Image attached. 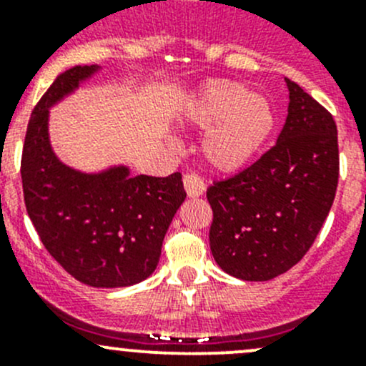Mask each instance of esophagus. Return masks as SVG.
Returning a JSON list of instances; mask_svg holds the SVG:
<instances>
[{"label": "esophagus", "instance_id": "1", "mask_svg": "<svg viewBox=\"0 0 366 366\" xmlns=\"http://www.w3.org/2000/svg\"><path fill=\"white\" fill-rule=\"evenodd\" d=\"M184 189H186L187 197L197 198L205 193V182L197 175V173H186L184 175Z\"/></svg>", "mask_w": 366, "mask_h": 366}]
</instances>
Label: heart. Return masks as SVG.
I'll list each match as a JSON object with an SVG mask.
<instances>
[{
	"label": "heart",
	"instance_id": "heart-1",
	"mask_svg": "<svg viewBox=\"0 0 366 366\" xmlns=\"http://www.w3.org/2000/svg\"><path fill=\"white\" fill-rule=\"evenodd\" d=\"M182 120L205 129L200 152L207 164L221 173L246 168L271 138L276 125L272 104L235 81H210L194 94Z\"/></svg>",
	"mask_w": 366,
	"mask_h": 366
}]
</instances>
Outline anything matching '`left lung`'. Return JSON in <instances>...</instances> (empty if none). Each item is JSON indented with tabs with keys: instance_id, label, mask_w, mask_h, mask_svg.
<instances>
[{
	"instance_id": "8db88e82",
	"label": "left lung",
	"mask_w": 366,
	"mask_h": 366,
	"mask_svg": "<svg viewBox=\"0 0 366 366\" xmlns=\"http://www.w3.org/2000/svg\"><path fill=\"white\" fill-rule=\"evenodd\" d=\"M274 147L252 166L207 189L216 264L246 282L289 271L312 248L338 186L337 124L297 83Z\"/></svg>"
}]
</instances>
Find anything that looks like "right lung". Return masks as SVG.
Wrapping results in <instances>:
<instances>
[{
	"instance_id": "right-lung-1",
	"label": "right lung",
	"mask_w": 366,
	"mask_h": 366,
	"mask_svg": "<svg viewBox=\"0 0 366 366\" xmlns=\"http://www.w3.org/2000/svg\"><path fill=\"white\" fill-rule=\"evenodd\" d=\"M97 70L76 65L47 88L29 118L21 177L26 210L51 257L81 283L114 289L156 271L186 191L179 172L132 177L127 166H114L83 173L58 159L47 132L49 108Z\"/></svg>"
}]
</instances>
